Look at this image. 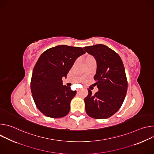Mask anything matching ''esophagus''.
I'll return each instance as SVG.
<instances>
[{"instance_id": "esophagus-1", "label": "esophagus", "mask_w": 154, "mask_h": 154, "mask_svg": "<svg viewBox=\"0 0 154 154\" xmlns=\"http://www.w3.org/2000/svg\"><path fill=\"white\" fill-rule=\"evenodd\" d=\"M80 91V89H77V91Z\"/></svg>"}]
</instances>
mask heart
<instances>
[{
  "mask_svg": "<svg viewBox=\"0 0 154 154\" xmlns=\"http://www.w3.org/2000/svg\"><path fill=\"white\" fill-rule=\"evenodd\" d=\"M94 58L92 57H85L84 58V61H85V63H86V62H88V61H90V60H93Z\"/></svg>",
  "mask_w": 154,
  "mask_h": 154,
  "instance_id": "1",
  "label": "heart"
}]
</instances>
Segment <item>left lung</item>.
I'll return each mask as SVG.
<instances>
[{"label":"left lung","instance_id":"1","mask_svg":"<svg viewBox=\"0 0 154 154\" xmlns=\"http://www.w3.org/2000/svg\"><path fill=\"white\" fill-rule=\"evenodd\" d=\"M97 63L96 81L99 91L85 98L88 115L95 119H106L116 113L121 106L127 90L125 68L119 55L105 45H96L83 48Z\"/></svg>","mask_w":154,"mask_h":154}]
</instances>
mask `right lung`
<instances>
[{"label":"right lung","mask_w":154,"mask_h":154,"mask_svg":"<svg viewBox=\"0 0 154 154\" xmlns=\"http://www.w3.org/2000/svg\"><path fill=\"white\" fill-rule=\"evenodd\" d=\"M82 48L60 45L44 52L33 68L31 91L39 110L46 116L60 118L67 115L70 103L76 94L63 86L75 60L85 54Z\"/></svg>","instance_id":"right-lung-1"}]
</instances>
